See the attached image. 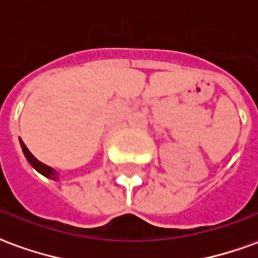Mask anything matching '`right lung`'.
Wrapping results in <instances>:
<instances>
[{"label": "right lung", "mask_w": 258, "mask_h": 258, "mask_svg": "<svg viewBox=\"0 0 258 258\" xmlns=\"http://www.w3.org/2000/svg\"><path fill=\"white\" fill-rule=\"evenodd\" d=\"M19 143H21V147H22V152H24L25 157H26V160H28V163L31 164L35 170H36L37 173H40L42 175H44V177H47V178H50V180H54L57 181L58 180V175L60 174L54 170V168H51V167L46 166V164H43L42 161H39V160L32 154L31 152H29V149L25 146V143L22 142V140L19 139Z\"/></svg>", "instance_id": "1"}]
</instances>
